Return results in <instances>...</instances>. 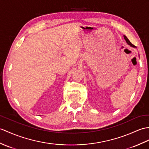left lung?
I'll return each mask as SVG.
<instances>
[{
	"mask_svg": "<svg viewBox=\"0 0 149 149\" xmlns=\"http://www.w3.org/2000/svg\"><path fill=\"white\" fill-rule=\"evenodd\" d=\"M124 39L126 40V42L130 46H131V47H136V46H134V45L133 44H131V42L129 40V39H127V38L126 37V36H124Z\"/></svg>",
	"mask_w": 149,
	"mask_h": 149,
	"instance_id": "1",
	"label": "left lung"
}]
</instances>
